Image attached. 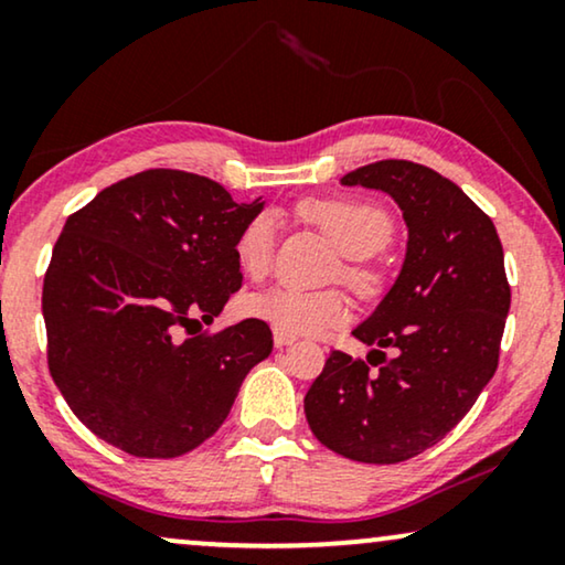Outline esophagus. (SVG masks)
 Returning <instances> with one entry per match:
<instances>
[{
	"label": "esophagus",
	"instance_id": "1",
	"mask_svg": "<svg viewBox=\"0 0 565 565\" xmlns=\"http://www.w3.org/2000/svg\"><path fill=\"white\" fill-rule=\"evenodd\" d=\"M292 342H296V337L282 334V331L275 329V347H280V350H282V347H288V344H292Z\"/></svg>",
	"mask_w": 565,
	"mask_h": 565
}]
</instances>
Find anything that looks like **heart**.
<instances>
[{
  "label": "heart",
  "instance_id": "obj_1",
  "mask_svg": "<svg viewBox=\"0 0 565 565\" xmlns=\"http://www.w3.org/2000/svg\"><path fill=\"white\" fill-rule=\"evenodd\" d=\"M303 215L313 221L337 249L350 257L344 265V280L362 292L377 290V275L362 265V259L375 257L393 238V221L383 207L362 200H308ZM277 215L262 211L244 223L236 236V262L252 280H262L275 259ZM246 311L254 319L290 337L327 334L329 329L350 321L352 306L339 290H303L298 285H275V288L254 292L246 300Z\"/></svg>",
  "mask_w": 565,
  "mask_h": 565
}]
</instances>
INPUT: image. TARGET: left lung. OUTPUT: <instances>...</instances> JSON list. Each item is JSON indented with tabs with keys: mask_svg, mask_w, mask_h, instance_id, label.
<instances>
[{
	"mask_svg": "<svg viewBox=\"0 0 565 565\" xmlns=\"http://www.w3.org/2000/svg\"><path fill=\"white\" fill-rule=\"evenodd\" d=\"M342 184L396 200L406 259L388 296L352 331L375 347L367 362L331 352L303 408L329 450L388 466L437 445L481 396L497 373L512 290L493 221L435 169L383 159Z\"/></svg>",
	"mask_w": 565,
	"mask_h": 565,
	"instance_id": "left-lung-1",
	"label": "left lung"
}]
</instances>
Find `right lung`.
Segmentation results:
<instances>
[{"label":"right lung","mask_w":565,"mask_h":565,"mask_svg":"<svg viewBox=\"0 0 565 565\" xmlns=\"http://www.w3.org/2000/svg\"><path fill=\"white\" fill-rule=\"evenodd\" d=\"M259 200L146 169L68 215L43 280L49 370L84 427L136 458H180L215 431L273 352L265 321L211 323L242 288L236 236Z\"/></svg>","instance_id":"obj_1"}]
</instances>
